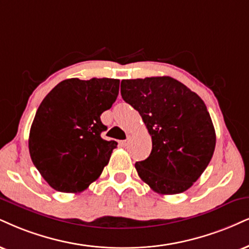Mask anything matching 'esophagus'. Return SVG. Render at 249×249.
Returning a JSON list of instances; mask_svg holds the SVG:
<instances>
[{
	"label": "esophagus",
	"instance_id": "1",
	"mask_svg": "<svg viewBox=\"0 0 249 249\" xmlns=\"http://www.w3.org/2000/svg\"><path fill=\"white\" fill-rule=\"evenodd\" d=\"M128 143H129V141H128V140H124V141H120V142H119L120 145H121V146H124V148H125V146L128 145Z\"/></svg>",
	"mask_w": 249,
	"mask_h": 249
}]
</instances>
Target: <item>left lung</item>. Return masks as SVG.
Segmentation results:
<instances>
[{
    "label": "left lung",
    "instance_id": "8db88e82",
    "mask_svg": "<svg viewBox=\"0 0 249 249\" xmlns=\"http://www.w3.org/2000/svg\"><path fill=\"white\" fill-rule=\"evenodd\" d=\"M121 96L133 106L152 139L151 153L135 164L150 188L162 195L186 192L213 158L216 133L204 101L177 79H124Z\"/></svg>",
    "mask_w": 249,
    "mask_h": 249
}]
</instances>
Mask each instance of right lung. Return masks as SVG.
<instances>
[{
  "instance_id": "add662e5",
  "label": "right lung",
  "mask_w": 249,
  "mask_h": 249,
  "mask_svg": "<svg viewBox=\"0 0 249 249\" xmlns=\"http://www.w3.org/2000/svg\"><path fill=\"white\" fill-rule=\"evenodd\" d=\"M119 79H64L44 98L31 125L30 156L52 188L81 193L100 177L118 143L106 141L101 113L119 94Z\"/></svg>"
}]
</instances>
